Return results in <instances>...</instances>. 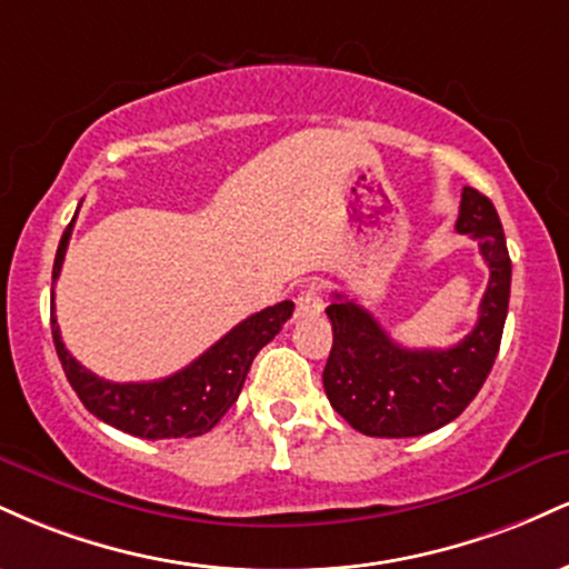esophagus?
Listing matches in <instances>:
<instances>
[{
  "mask_svg": "<svg viewBox=\"0 0 569 569\" xmlns=\"http://www.w3.org/2000/svg\"><path fill=\"white\" fill-rule=\"evenodd\" d=\"M323 312V297L316 283H307L302 291L297 293V318H316Z\"/></svg>",
  "mask_w": 569,
  "mask_h": 569,
  "instance_id": "34e87169",
  "label": "esophagus"
}]
</instances>
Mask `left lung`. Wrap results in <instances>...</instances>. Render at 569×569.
Wrapping results in <instances>:
<instances>
[{
	"label": "left lung",
	"mask_w": 569,
	"mask_h": 569,
	"mask_svg": "<svg viewBox=\"0 0 569 569\" xmlns=\"http://www.w3.org/2000/svg\"><path fill=\"white\" fill-rule=\"evenodd\" d=\"M457 232L479 240L489 283L473 331L455 348L409 350L393 342L367 307L335 293L326 316L335 331L323 388L358 433L409 439L462 415L492 371L511 297V257L492 200L462 187Z\"/></svg>",
	"instance_id": "obj_1"
}]
</instances>
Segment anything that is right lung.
<instances>
[{
  "mask_svg": "<svg viewBox=\"0 0 569 569\" xmlns=\"http://www.w3.org/2000/svg\"><path fill=\"white\" fill-rule=\"evenodd\" d=\"M77 219V213H74ZM74 219L61 234L56 251L53 283L61 276L63 257L71 238ZM293 312V302H278L253 312L243 323L227 331L217 345H211L200 358H194L166 380L154 382H109L103 377L84 369L80 361L67 350L61 331H58L56 307L50 326H53L56 352L67 380L74 393L80 396L84 409L122 433L139 436V439H192V436L208 433L227 409L238 401L243 390L246 375L251 369L257 352L283 329Z\"/></svg>",
  "mask_w": 569,
  "mask_h": 569,
  "instance_id": "add662e5",
  "label": "right lung"
}]
</instances>
